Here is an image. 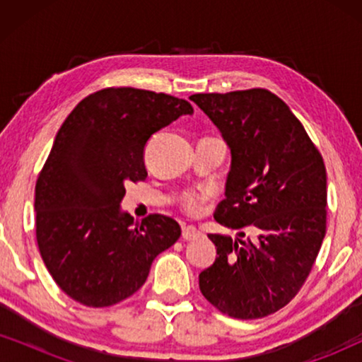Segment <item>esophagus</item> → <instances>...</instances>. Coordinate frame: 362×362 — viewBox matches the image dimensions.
<instances>
[{"label":"esophagus","mask_w":362,"mask_h":362,"mask_svg":"<svg viewBox=\"0 0 362 362\" xmlns=\"http://www.w3.org/2000/svg\"><path fill=\"white\" fill-rule=\"evenodd\" d=\"M202 234L196 229L194 226H182V239L185 240H194Z\"/></svg>","instance_id":"esophagus-1"}]
</instances>
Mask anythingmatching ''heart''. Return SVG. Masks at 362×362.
I'll use <instances>...</instances> for the list:
<instances>
[{"mask_svg": "<svg viewBox=\"0 0 362 362\" xmlns=\"http://www.w3.org/2000/svg\"><path fill=\"white\" fill-rule=\"evenodd\" d=\"M209 197H211L209 191H197V192L191 191L182 196L181 202L187 214H199L202 206H204V202L209 199Z\"/></svg>", "mask_w": 362, "mask_h": 362, "instance_id": "heart-1", "label": "heart"}]
</instances>
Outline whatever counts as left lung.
Segmentation results:
<instances>
[{
    "label": "left lung",
    "instance_id": "1",
    "mask_svg": "<svg viewBox=\"0 0 362 362\" xmlns=\"http://www.w3.org/2000/svg\"><path fill=\"white\" fill-rule=\"evenodd\" d=\"M230 150L226 199L207 234L217 257L199 274L204 298L232 318L255 320L288 305L326 234V168L288 105L265 88L189 97Z\"/></svg>",
    "mask_w": 362,
    "mask_h": 362
}]
</instances>
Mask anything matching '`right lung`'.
Masks as SVG:
<instances>
[{
  "mask_svg": "<svg viewBox=\"0 0 362 362\" xmlns=\"http://www.w3.org/2000/svg\"><path fill=\"white\" fill-rule=\"evenodd\" d=\"M189 102L140 88H103L78 102L59 128L36 182V239L64 293L102 308L141 288L153 260L180 239L175 219L133 222L122 211L127 181L148 176L143 153L151 135Z\"/></svg>",
  "mask_w": 362,
  "mask_h": 362,
  "instance_id": "obj_1",
  "label": "right lung"
}]
</instances>
